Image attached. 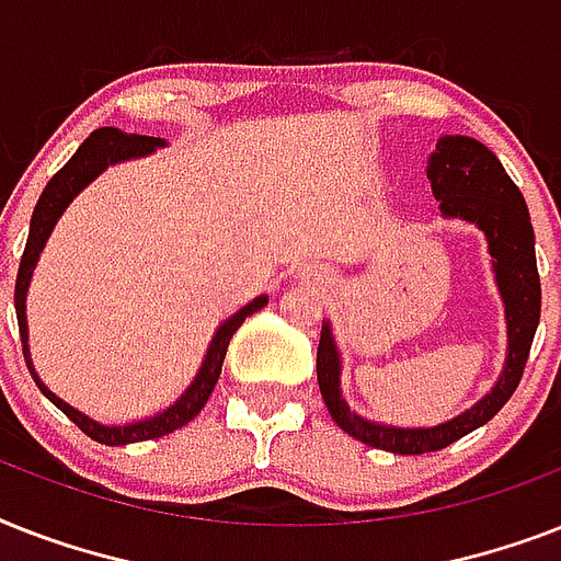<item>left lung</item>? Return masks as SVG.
Wrapping results in <instances>:
<instances>
[{
	"label": "left lung",
	"instance_id": "obj_1",
	"mask_svg": "<svg viewBox=\"0 0 561 561\" xmlns=\"http://www.w3.org/2000/svg\"><path fill=\"white\" fill-rule=\"evenodd\" d=\"M425 174L439 203V215L445 220L474 224L486 238L497 294L504 302L506 360L492 390L448 422L431 427L383 425L355 413L343 399V358L332 323L323 320L320 346H317V381L325 408L341 431L355 436L358 443L392 454L439 451L445 445L457 443L460 436L486 425L522 381L541 317V282L536 271V236H533L530 211L501 160L471 136H439L436 148L427 157Z\"/></svg>",
	"mask_w": 561,
	"mask_h": 561
}]
</instances>
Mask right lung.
I'll return each instance as SVG.
<instances>
[{
  "mask_svg": "<svg viewBox=\"0 0 561 561\" xmlns=\"http://www.w3.org/2000/svg\"><path fill=\"white\" fill-rule=\"evenodd\" d=\"M165 139H157V136H139V134H122L116 127H101L95 134H90V139L75 151V157L66 162L64 169L57 171L55 178L48 180V186L39 194L37 206H34V215H31L28 227V241H25V253H22L20 273H16V290H13V306H16V320H20V337H22V355H25V364L31 369V378L37 381V387L43 390L55 408H60L66 416L72 419L75 425L81 427L83 434L95 439L101 445H130V443H145V439H157V436H165L178 427L188 425L197 413L203 410V404L209 401L215 383H218L220 367H224V358H227V346L232 341V334L238 332V325L244 323L247 317L262 311L267 306V294L250 299L244 308H238L236 314L227 317L224 323L215 329L211 334V343L206 355H203V364L197 369V375L192 378L186 390L180 392L178 401H171L169 408L153 413V416L134 419V422H125V425H104V422H95L92 416L81 413L72 404H66L60 396L48 390L46 383L39 381L37 369H34V360H31L28 350V317H25V297H28L31 276H34V267L39 262V253L46 247L48 236L55 232L57 220L64 218V211L69 209V203L90 186L92 180L104 174L110 165H118V162L139 160V157H148V153L165 148Z\"/></svg>",
  "mask_w": 561,
  "mask_h": 561,
  "instance_id": "obj_1",
  "label": "right lung"
}]
</instances>
